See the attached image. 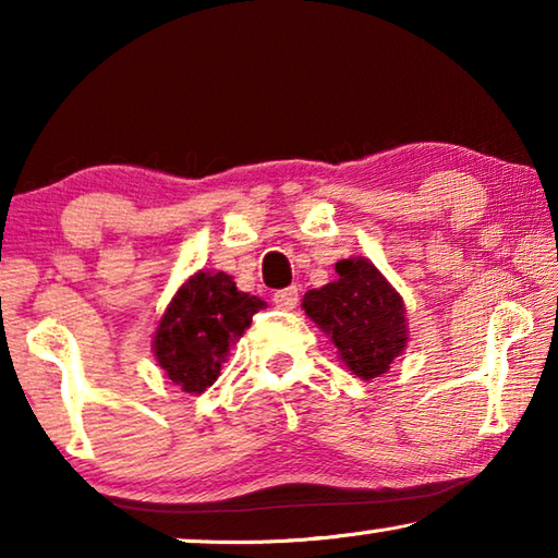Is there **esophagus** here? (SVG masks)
Masks as SVG:
<instances>
[{
    "mask_svg": "<svg viewBox=\"0 0 558 558\" xmlns=\"http://www.w3.org/2000/svg\"><path fill=\"white\" fill-rule=\"evenodd\" d=\"M298 300H300V295H298L295 286L272 292V305L280 307V310H292L298 305Z\"/></svg>",
    "mask_w": 558,
    "mask_h": 558,
    "instance_id": "34e87169",
    "label": "esophagus"
}]
</instances>
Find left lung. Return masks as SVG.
<instances>
[{
  "instance_id": "left-lung-1",
  "label": "left lung",
  "mask_w": 558,
  "mask_h": 558,
  "mask_svg": "<svg viewBox=\"0 0 558 558\" xmlns=\"http://www.w3.org/2000/svg\"><path fill=\"white\" fill-rule=\"evenodd\" d=\"M335 270L337 280L307 290L302 307L332 339L347 369L374 379L409 342L403 300L369 260L347 258Z\"/></svg>"
}]
</instances>
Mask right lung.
<instances>
[{
  "label": "right lung",
  "instance_id": "1",
  "mask_svg": "<svg viewBox=\"0 0 558 558\" xmlns=\"http://www.w3.org/2000/svg\"><path fill=\"white\" fill-rule=\"evenodd\" d=\"M266 302L241 292L226 272H196L169 302L155 335L165 374L186 393H202L219 379L229 349Z\"/></svg>",
  "mask_w": 558,
  "mask_h": 558
}]
</instances>
